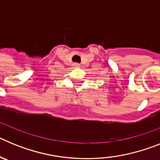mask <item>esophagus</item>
<instances>
[{
  "label": "esophagus",
  "mask_w": 160,
  "mask_h": 160,
  "mask_svg": "<svg viewBox=\"0 0 160 160\" xmlns=\"http://www.w3.org/2000/svg\"><path fill=\"white\" fill-rule=\"evenodd\" d=\"M73 66H74V68H79L80 67V65L78 63H73Z\"/></svg>",
  "instance_id": "obj_1"
}]
</instances>
